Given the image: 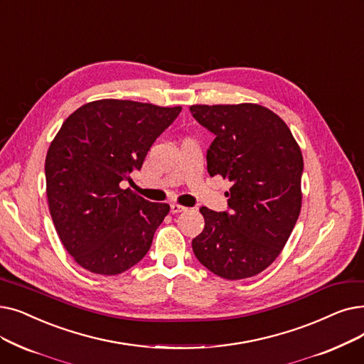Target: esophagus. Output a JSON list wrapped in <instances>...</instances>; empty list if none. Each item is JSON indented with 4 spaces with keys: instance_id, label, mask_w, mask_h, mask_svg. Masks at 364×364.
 I'll return each instance as SVG.
<instances>
[{
    "instance_id": "esophagus-1",
    "label": "esophagus",
    "mask_w": 364,
    "mask_h": 364,
    "mask_svg": "<svg viewBox=\"0 0 364 364\" xmlns=\"http://www.w3.org/2000/svg\"><path fill=\"white\" fill-rule=\"evenodd\" d=\"M186 210H187L186 207H181V205H178V203H171V213L172 214H178V213H183Z\"/></svg>"
}]
</instances>
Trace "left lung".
<instances>
[{"mask_svg":"<svg viewBox=\"0 0 364 364\" xmlns=\"http://www.w3.org/2000/svg\"><path fill=\"white\" fill-rule=\"evenodd\" d=\"M191 113L215 135L208 173L232 183L229 211L199 210L205 228L192 241L193 252L221 278L255 277L279 256L297 221L302 151L289 126L266 107L192 105Z\"/></svg>","mask_w":364,"mask_h":364,"instance_id":"8db88e82","label":"left lung"}]
</instances>
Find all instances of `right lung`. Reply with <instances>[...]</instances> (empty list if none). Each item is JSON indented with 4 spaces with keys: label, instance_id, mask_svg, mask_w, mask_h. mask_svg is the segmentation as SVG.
I'll return each instance as SVG.
<instances>
[{
    "label": "right lung",
    "instance_id": "obj_1",
    "mask_svg": "<svg viewBox=\"0 0 364 364\" xmlns=\"http://www.w3.org/2000/svg\"><path fill=\"white\" fill-rule=\"evenodd\" d=\"M181 107L100 100L77 108L46 156V192L59 240L86 271L117 275L150 250L168 203L120 187L139 171Z\"/></svg>",
    "mask_w": 364,
    "mask_h": 364
}]
</instances>
